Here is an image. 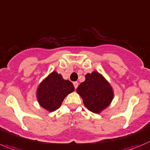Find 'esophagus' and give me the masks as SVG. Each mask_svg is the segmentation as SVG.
<instances>
[{
    "mask_svg": "<svg viewBox=\"0 0 150 150\" xmlns=\"http://www.w3.org/2000/svg\"><path fill=\"white\" fill-rule=\"evenodd\" d=\"M73 84H74L75 89H76V88L78 87V82H73Z\"/></svg>",
    "mask_w": 150,
    "mask_h": 150,
    "instance_id": "34e87169",
    "label": "esophagus"
}]
</instances>
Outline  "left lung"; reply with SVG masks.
Listing matches in <instances>:
<instances>
[{"label": "left lung", "mask_w": 150, "mask_h": 150, "mask_svg": "<svg viewBox=\"0 0 150 150\" xmlns=\"http://www.w3.org/2000/svg\"><path fill=\"white\" fill-rule=\"evenodd\" d=\"M85 106L94 113H100L109 105L113 90L105 78L97 71L86 75V80L76 88Z\"/></svg>", "instance_id": "obj_1"}]
</instances>
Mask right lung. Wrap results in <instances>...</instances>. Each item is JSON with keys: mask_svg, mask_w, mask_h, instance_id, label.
Instances as JSON below:
<instances>
[{"mask_svg": "<svg viewBox=\"0 0 150 150\" xmlns=\"http://www.w3.org/2000/svg\"><path fill=\"white\" fill-rule=\"evenodd\" d=\"M74 91V86L69 80H65L56 71L49 75L39 85L37 98L41 106L49 112L58 109L64 97Z\"/></svg>", "mask_w": 150, "mask_h": 150, "instance_id": "1", "label": "right lung"}]
</instances>
